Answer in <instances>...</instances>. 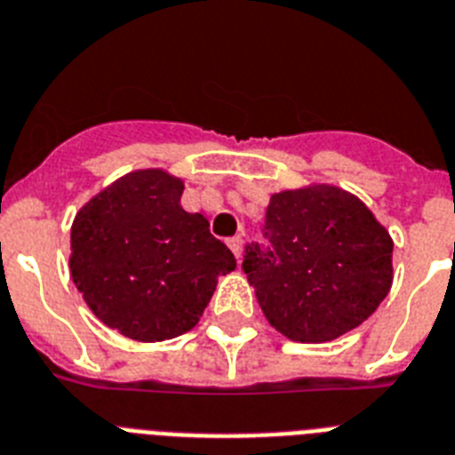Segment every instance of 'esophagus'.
I'll use <instances>...</instances> for the list:
<instances>
[{
	"instance_id": "1",
	"label": "esophagus",
	"mask_w": 455,
	"mask_h": 455,
	"mask_svg": "<svg viewBox=\"0 0 455 455\" xmlns=\"http://www.w3.org/2000/svg\"><path fill=\"white\" fill-rule=\"evenodd\" d=\"M228 247H231V252L235 254V259H240V252H243V238L240 235H234V238L227 240Z\"/></svg>"
}]
</instances>
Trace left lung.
Returning a JSON list of instances; mask_svg holds the SVG:
<instances>
[{"label": "left lung", "mask_w": 455, "mask_h": 455, "mask_svg": "<svg viewBox=\"0 0 455 455\" xmlns=\"http://www.w3.org/2000/svg\"><path fill=\"white\" fill-rule=\"evenodd\" d=\"M264 238L245 247L243 271L266 320L291 341L324 343L355 330L393 285V238L348 191L313 184L280 191Z\"/></svg>", "instance_id": "8db88e82"}]
</instances>
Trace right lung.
Instances as JSON below:
<instances>
[{"label": "right lung", "mask_w": 455, "mask_h": 455, "mask_svg": "<svg viewBox=\"0 0 455 455\" xmlns=\"http://www.w3.org/2000/svg\"><path fill=\"white\" fill-rule=\"evenodd\" d=\"M182 191L164 170H135L74 217V285L107 327L135 341L189 331L217 278L235 268L208 220L180 205Z\"/></svg>", "instance_id": "add662e5"}]
</instances>
